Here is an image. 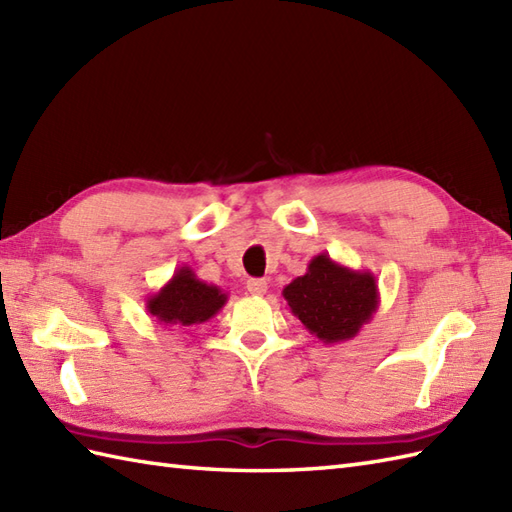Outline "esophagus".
I'll return each instance as SVG.
<instances>
[{
    "label": "esophagus",
    "instance_id": "esophagus-1",
    "mask_svg": "<svg viewBox=\"0 0 512 512\" xmlns=\"http://www.w3.org/2000/svg\"><path fill=\"white\" fill-rule=\"evenodd\" d=\"M246 288H248L250 295L262 297V295H266V290H268V281L266 279H248Z\"/></svg>",
    "mask_w": 512,
    "mask_h": 512
}]
</instances>
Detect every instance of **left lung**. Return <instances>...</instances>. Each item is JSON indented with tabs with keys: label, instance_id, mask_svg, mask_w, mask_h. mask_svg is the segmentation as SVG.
I'll use <instances>...</instances> for the list:
<instances>
[{
	"label": "left lung",
	"instance_id": "obj_1",
	"mask_svg": "<svg viewBox=\"0 0 512 512\" xmlns=\"http://www.w3.org/2000/svg\"><path fill=\"white\" fill-rule=\"evenodd\" d=\"M290 312L325 345L350 341L378 310V284L369 270H352L330 255L310 259L306 275L281 290Z\"/></svg>",
	"mask_w": 512,
	"mask_h": 512
}]
</instances>
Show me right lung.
I'll return each mask as SVG.
<instances>
[{"label":"right lung","mask_w":512,"mask_h":512,"mask_svg":"<svg viewBox=\"0 0 512 512\" xmlns=\"http://www.w3.org/2000/svg\"><path fill=\"white\" fill-rule=\"evenodd\" d=\"M228 301L220 286L206 284L193 273V268L182 266L162 286L156 295L147 299V312L158 325H178V328H193L206 323L224 308Z\"/></svg>","instance_id":"add662e5"}]
</instances>
